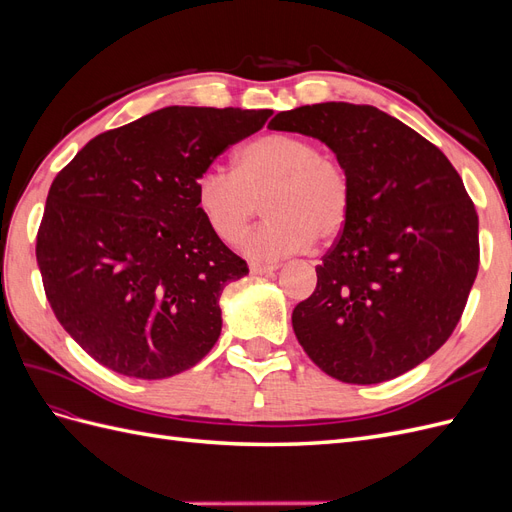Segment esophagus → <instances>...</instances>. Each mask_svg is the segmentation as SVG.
<instances>
[{"instance_id":"esophagus-1","label":"esophagus","mask_w":512,"mask_h":512,"mask_svg":"<svg viewBox=\"0 0 512 512\" xmlns=\"http://www.w3.org/2000/svg\"><path fill=\"white\" fill-rule=\"evenodd\" d=\"M280 269V265H258V262H254V265L250 267V271L254 273V275H265V273H273V271H277Z\"/></svg>"}]
</instances>
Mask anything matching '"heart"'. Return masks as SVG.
<instances>
[{
    "instance_id": "heart-1",
    "label": "heart",
    "mask_w": 512,
    "mask_h": 512,
    "mask_svg": "<svg viewBox=\"0 0 512 512\" xmlns=\"http://www.w3.org/2000/svg\"><path fill=\"white\" fill-rule=\"evenodd\" d=\"M196 207L215 237L235 241L262 203L267 220L239 241L254 260L297 254L344 230L352 188L346 168L301 136L265 134L247 143L235 173L207 168L194 185Z\"/></svg>"
}]
</instances>
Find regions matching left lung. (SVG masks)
<instances>
[{"instance_id":"left-lung-1","label":"left lung","mask_w":512,"mask_h":512,"mask_svg":"<svg viewBox=\"0 0 512 512\" xmlns=\"http://www.w3.org/2000/svg\"><path fill=\"white\" fill-rule=\"evenodd\" d=\"M269 128L327 145L352 188L342 237L292 312L299 344L348 384L406 374L451 337L476 280L478 215L461 177L436 145L376 106H299Z\"/></svg>"}]
</instances>
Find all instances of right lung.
<instances>
[{
    "label": "right lung",
    "instance_id": "obj_1",
    "mask_svg": "<svg viewBox=\"0 0 512 512\" xmlns=\"http://www.w3.org/2000/svg\"><path fill=\"white\" fill-rule=\"evenodd\" d=\"M271 111L166 106L89 141L55 177L38 230L61 327L121 376L194 367L222 333V290L250 273L213 235L196 179Z\"/></svg>",
    "mask_w": 512,
    "mask_h": 512
}]
</instances>
